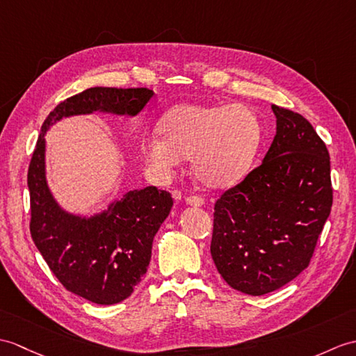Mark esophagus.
I'll use <instances>...</instances> for the list:
<instances>
[{"label": "esophagus", "mask_w": 356, "mask_h": 356, "mask_svg": "<svg viewBox=\"0 0 356 356\" xmlns=\"http://www.w3.org/2000/svg\"><path fill=\"white\" fill-rule=\"evenodd\" d=\"M186 204H189V206H203V198H200V197H197V195H189V197H186Z\"/></svg>", "instance_id": "esophagus-1"}]
</instances>
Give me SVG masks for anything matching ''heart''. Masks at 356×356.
<instances>
[{
    "mask_svg": "<svg viewBox=\"0 0 356 356\" xmlns=\"http://www.w3.org/2000/svg\"><path fill=\"white\" fill-rule=\"evenodd\" d=\"M161 134L145 140L147 159L168 171L193 158L195 179L208 188L236 185L261 144V122L252 107L234 103L177 104L163 115Z\"/></svg>",
    "mask_w": 356,
    "mask_h": 356,
    "instance_id": "b5f03b06",
    "label": "heart"
}]
</instances>
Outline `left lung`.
Returning <instances> with one entry per match:
<instances>
[{
	"label": "left lung",
	"mask_w": 356,
	"mask_h": 356,
	"mask_svg": "<svg viewBox=\"0 0 356 356\" xmlns=\"http://www.w3.org/2000/svg\"><path fill=\"white\" fill-rule=\"evenodd\" d=\"M271 109L276 135L266 158L213 208V264L249 296L275 291L309 266L332 206L325 143L302 115Z\"/></svg>",
	"instance_id": "obj_1"
}]
</instances>
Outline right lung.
<instances>
[{
  "instance_id": "1",
  "label": "right lung",
  "mask_w": 356,
  "mask_h": 356,
  "mask_svg": "<svg viewBox=\"0 0 356 356\" xmlns=\"http://www.w3.org/2000/svg\"><path fill=\"white\" fill-rule=\"evenodd\" d=\"M147 88H89L49 112L29 168L30 232L49 270L66 290L98 305L120 303L147 273L154 235L172 208L171 194L156 186L134 189L107 208L80 216L68 212L49 191L45 135L62 118L94 112L136 117L152 100Z\"/></svg>"
}]
</instances>
